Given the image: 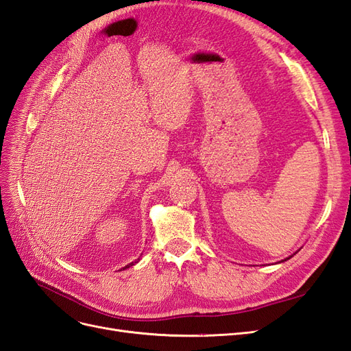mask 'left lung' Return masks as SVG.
<instances>
[{"mask_svg": "<svg viewBox=\"0 0 351 351\" xmlns=\"http://www.w3.org/2000/svg\"><path fill=\"white\" fill-rule=\"evenodd\" d=\"M299 250H300V249H299ZM299 250H297V252H299ZM297 252H295V253H297ZM295 253H293V254H295ZM293 254H291V256H289V258H285L284 261H287V259H290V258H293ZM284 261H281V262H284Z\"/></svg>", "mask_w": 351, "mask_h": 351, "instance_id": "left-lung-1", "label": "left lung"}]
</instances>
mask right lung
Here are the masks:
<instances>
[{
  "label": "right lung",
  "mask_w": 351,
  "mask_h": 351,
  "mask_svg": "<svg viewBox=\"0 0 351 351\" xmlns=\"http://www.w3.org/2000/svg\"><path fill=\"white\" fill-rule=\"evenodd\" d=\"M139 261H141V259H137V261H134V262H132V263H129V265H125V267H124L123 269H125V268H130V267H133V265H134V263H137V262H139Z\"/></svg>",
  "instance_id": "1"
}]
</instances>
